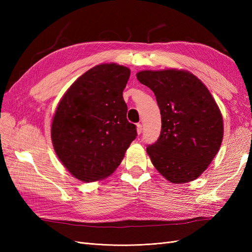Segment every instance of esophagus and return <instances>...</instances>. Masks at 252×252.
Instances as JSON below:
<instances>
[{"label": "esophagus", "mask_w": 252, "mask_h": 252, "mask_svg": "<svg viewBox=\"0 0 252 252\" xmlns=\"http://www.w3.org/2000/svg\"><path fill=\"white\" fill-rule=\"evenodd\" d=\"M142 130H143L142 124H136V132H138V134H141Z\"/></svg>", "instance_id": "34e87169"}]
</instances>
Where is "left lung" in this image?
<instances>
[{"mask_svg": "<svg viewBox=\"0 0 252 252\" xmlns=\"http://www.w3.org/2000/svg\"><path fill=\"white\" fill-rule=\"evenodd\" d=\"M136 78L154 91L161 111V133L146 148L152 164L175 184L199 178L218 154L224 132L209 90L185 70H144Z\"/></svg>", "mask_w": 252, "mask_h": 252, "instance_id": "1", "label": "left lung"}]
</instances>
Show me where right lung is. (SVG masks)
Here are the masks:
<instances>
[{
	"label": "right lung",
	"mask_w": 252,
	"mask_h": 252,
	"mask_svg": "<svg viewBox=\"0 0 252 252\" xmlns=\"http://www.w3.org/2000/svg\"><path fill=\"white\" fill-rule=\"evenodd\" d=\"M129 75L124 66L97 65L82 74L59 103L51 140L74 178L94 182L108 177L138 135L123 98Z\"/></svg>",
	"instance_id": "1"
}]
</instances>
